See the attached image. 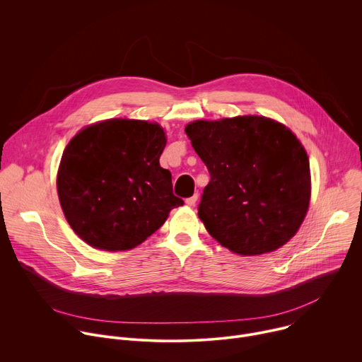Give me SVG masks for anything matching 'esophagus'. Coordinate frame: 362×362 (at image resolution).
<instances>
[{
    "label": "esophagus",
    "mask_w": 362,
    "mask_h": 362,
    "mask_svg": "<svg viewBox=\"0 0 362 362\" xmlns=\"http://www.w3.org/2000/svg\"><path fill=\"white\" fill-rule=\"evenodd\" d=\"M196 202H197V194H193V196H190V197L186 199V204H187V206H194Z\"/></svg>",
    "instance_id": "1"
}]
</instances>
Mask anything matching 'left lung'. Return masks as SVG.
Masks as SVG:
<instances>
[{"instance_id":"obj_1","label":"left lung","mask_w":362,"mask_h":362,"mask_svg":"<svg viewBox=\"0 0 362 362\" xmlns=\"http://www.w3.org/2000/svg\"><path fill=\"white\" fill-rule=\"evenodd\" d=\"M185 132L211 175L197 209L206 230L245 256L285 245L311 197L309 160L296 136L262 116L196 120Z\"/></svg>"}]
</instances>
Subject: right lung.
I'll return each instance as SVG.
<instances>
[{"instance_id":"right-lung-1","label":"right lung","mask_w":362,"mask_h":362,"mask_svg":"<svg viewBox=\"0 0 362 362\" xmlns=\"http://www.w3.org/2000/svg\"><path fill=\"white\" fill-rule=\"evenodd\" d=\"M166 136L158 123L110 119L67 144L57 173L62 209L90 246L129 250L144 242L183 200L159 163Z\"/></svg>"}]
</instances>
